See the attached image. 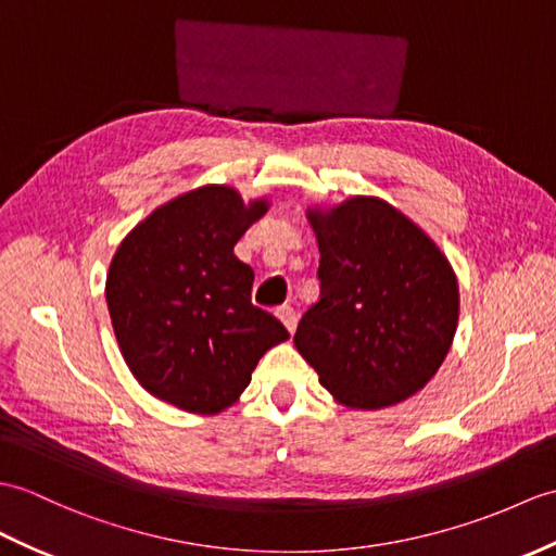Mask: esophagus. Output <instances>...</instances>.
I'll use <instances>...</instances> for the list:
<instances>
[{
    "mask_svg": "<svg viewBox=\"0 0 556 556\" xmlns=\"http://www.w3.org/2000/svg\"><path fill=\"white\" fill-rule=\"evenodd\" d=\"M277 317L283 321V327L289 329V333L295 331V325H299V317H295V309L291 305L277 307Z\"/></svg>",
    "mask_w": 556,
    "mask_h": 556,
    "instance_id": "esophagus-1",
    "label": "esophagus"
}]
</instances>
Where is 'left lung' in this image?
Here are the masks:
<instances>
[{
    "instance_id": "obj_1",
    "label": "left lung",
    "mask_w": 556,
    "mask_h": 556,
    "mask_svg": "<svg viewBox=\"0 0 556 556\" xmlns=\"http://www.w3.org/2000/svg\"><path fill=\"white\" fill-rule=\"evenodd\" d=\"M307 217L319 243V301L295 329V348L339 403H403L431 381L453 343V267L381 199L357 197Z\"/></svg>"
}]
</instances>
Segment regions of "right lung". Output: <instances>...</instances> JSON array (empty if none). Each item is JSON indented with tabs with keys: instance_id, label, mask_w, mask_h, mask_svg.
Masks as SVG:
<instances>
[{
	"instance_id": "right-lung-1",
	"label": "right lung",
	"mask_w": 556,
	"mask_h": 556,
	"mask_svg": "<svg viewBox=\"0 0 556 556\" xmlns=\"http://www.w3.org/2000/svg\"><path fill=\"white\" fill-rule=\"evenodd\" d=\"M267 211L229 187H201L153 211L115 251L106 303L135 379L197 415L235 405L281 321L251 303L253 269L235 243Z\"/></svg>"
}]
</instances>
